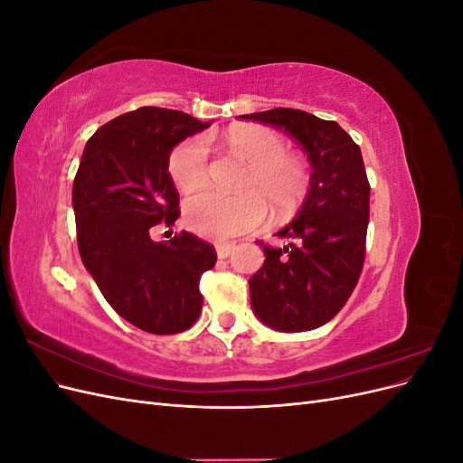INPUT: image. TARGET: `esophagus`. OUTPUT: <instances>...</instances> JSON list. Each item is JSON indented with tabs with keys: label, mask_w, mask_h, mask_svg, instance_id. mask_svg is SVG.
Segmentation results:
<instances>
[{
	"label": "esophagus",
	"mask_w": 463,
	"mask_h": 463,
	"mask_svg": "<svg viewBox=\"0 0 463 463\" xmlns=\"http://www.w3.org/2000/svg\"><path fill=\"white\" fill-rule=\"evenodd\" d=\"M233 243H220L216 245V253H218V259H228L230 253L233 250Z\"/></svg>",
	"instance_id": "esophagus-1"
}]
</instances>
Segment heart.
<instances>
[{"mask_svg":"<svg viewBox=\"0 0 463 463\" xmlns=\"http://www.w3.org/2000/svg\"><path fill=\"white\" fill-rule=\"evenodd\" d=\"M226 143L247 165L240 181L243 194L226 197L216 191H203L185 201L187 228L208 240L253 232L266 218V204L276 214L296 208L309 189L307 164L288 152L284 137L259 123H237L226 131ZM167 175L174 185L193 193L208 181V138L191 135L179 141L167 156Z\"/></svg>","mask_w":463,"mask_h":463,"instance_id":"heart-1","label":"heart"}]
</instances>
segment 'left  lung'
Here are the masks:
<instances>
[{
    "instance_id": "1",
    "label": "left lung",
    "mask_w": 463,
    "mask_h": 463,
    "mask_svg": "<svg viewBox=\"0 0 463 463\" xmlns=\"http://www.w3.org/2000/svg\"><path fill=\"white\" fill-rule=\"evenodd\" d=\"M284 129L313 165L307 199L278 232L284 247L264 245L262 269L249 279L255 315L279 332H305L340 313L365 262L371 185L361 148L338 123L303 109L274 108L240 116Z\"/></svg>"
}]
</instances>
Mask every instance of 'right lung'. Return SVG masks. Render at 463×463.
<instances>
[{
	"instance_id": "right-lung-1",
	"label": "right lung",
	"mask_w": 463,
	"mask_h": 463,
	"mask_svg": "<svg viewBox=\"0 0 463 463\" xmlns=\"http://www.w3.org/2000/svg\"><path fill=\"white\" fill-rule=\"evenodd\" d=\"M208 125L177 109L128 111L89 138L73 181L82 264L111 309L150 334L194 325L203 311L201 276L216 264V249L189 232L152 240L154 226L172 228L179 218L167 156Z\"/></svg>"
}]
</instances>
